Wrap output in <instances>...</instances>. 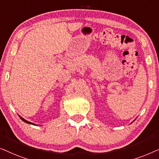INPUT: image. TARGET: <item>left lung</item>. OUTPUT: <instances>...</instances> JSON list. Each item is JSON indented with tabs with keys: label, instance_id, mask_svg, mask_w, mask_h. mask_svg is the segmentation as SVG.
Returning a JSON list of instances; mask_svg holds the SVG:
<instances>
[{
	"label": "left lung",
	"instance_id": "obj_1",
	"mask_svg": "<svg viewBox=\"0 0 159 159\" xmlns=\"http://www.w3.org/2000/svg\"><path fill=\"white\" fill-rule=\"evenodd\" d=\"M134 121H135V120H134Z\"/></svg>",
	"mask_w": 159,
	"mask_h": 159
}]
</instances>
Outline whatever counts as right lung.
I'll use <instances>...</instances> for the list:
<instances>
[{"instance_id": "1", "label": "right lung", "mask_w": 159, "mask_h": 159, "mask_svg": "<svg viewBox=\"0 0 159 159\" xmlns=\"http://www.w3.org/2000/svg\"><path fill=\"white\" fill-rule=\"evenodd\" d=\"M19 117L21 118V120H22V121H24V122H26V123H28V124H30V125H36L35 124H34V123H32V122H29V121H27V120H24L23 117H21V116H19Z\"/></svg>"}]
</instances>
